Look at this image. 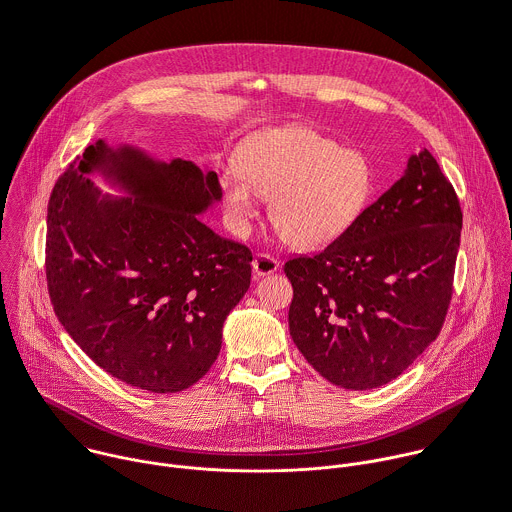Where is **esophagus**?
<instances>
[{
    "label": "esophagus",
    "instance_id": "34e87169",
    "mask_svg": "<svg viewBox=\"0 0 512 512\" xmlns=\"http://www.w3.org/2000/svg\"><path fill=\"white\" fill-rule=\"evenodd\" d=\"M252 268H254V274L258 276H266V274H272L280 268V262L270 256V254H258L254 260H252Z\"/></svg>",
    "mask_w": 512,
    "mask_h": 512
}]
</instances>
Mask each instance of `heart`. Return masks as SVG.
Returning <instances> with one entry per match:
<instances>
[{"label":"heart","mask_w":512,"mask_h":512,"mask_svg":"<svg viewBox=\"0 0 512 512\" xmlns=\"http://www.w3.org/2000/svg\"><path fill=\"white\" fill-rule=\"evenodd\" d=\"M238 172L220 178L222 204L234 228L258 214V196L270 200V222L280 238L314 250L342 236L374 192V172L358 148L306 126H282L248 136L236 154Z\"/></svg>","instance_id":"1"}]
</instances>
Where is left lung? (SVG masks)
<instances>
[{
	"instance_id": "left-lung-1",
	"label": "left lung",
	"mask_w": 512,
	"mask_h": 512,
	"mask_svg": "<svg viewBox=\"0 0 512 512\" xmlns=\"http://www.w3.org/2000/svg\"><path fill=\"white\" fill-rule=\"evenodd\" d=\"M462 212L428 150L356 222L284 272L290 336L328 382L378 388L436 340L452 298Z\"/></svg>"
}]
</instances>
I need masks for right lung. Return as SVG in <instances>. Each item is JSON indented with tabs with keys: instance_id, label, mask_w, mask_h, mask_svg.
Segmentation results:
<instances>
[{
	"instance_id": "right-lung-1",
	"label": "right lung",
	"mask_w": 512,
	"mask_h": 512,
	"mask_svg": "<svg viewBox=\"0 0 512 512\" xmlns=\"http://www.w3.org/2000/svg\"><path fill=\"white\" fill-rule=\"evenodd\" d=\"M94 169L131 198L102 197L83 176ZM220 198L216 172L104 140L58 178L48 204L50 300L74 342L114 378L180 392L218 358L224 320L252 276L250 248L196 216Z\"/></svg>"
}]
</instances>
